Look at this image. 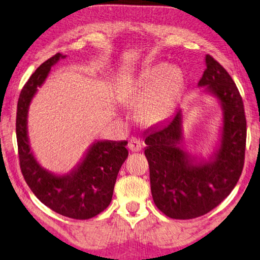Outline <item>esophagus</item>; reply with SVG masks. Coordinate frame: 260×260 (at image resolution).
<instances>
[{
    "label": "esophagus",
    "instance_id": "obj_1",
    "mask_svg": "<svg viewBox=\"0 0 260 260\" xmlns=\"http://www.w3.org/2000/svg\"><path fill=\"white\" fill-rule=\"evenodd\" d=\"M127 147H129V150L131 152H139V151H142V148H143V143L139 138L131 137L129 139V143H127Z\"/></svg>",
    "mask_w": 260,
    "mask_h": 260
}]
</instances>
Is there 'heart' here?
I'll return each mask as SVG.
<instances>
[{
  "instance_id": "b5f03b06",
  "label": "heart",
  "mask_w": 260,
  "mask_h": 260,
  "mask_svg": "<svg viewBox=\"0 0 260 260\" xmlns=\"http://www.w3.org/2000/svg\"><path fill=\"white\" fill-rule=\"evenodd\" d=\"M184 77L176 67L158 64L143 71L131 101L139 104L137 115L146 124L164 121L172 113L183 88Z\"/></svg>"
}]
</instances>
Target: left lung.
Wrapping results in <instances>:
<instances>
[{
	"label": "left lung",
	"instance_id": "1",
	"mask_svg": "<svg viewBox=\"0 0 260 260\" xmlns=\"http://www.w3.org/2000/svg\"><path fill=\"white\" fill-rule=\"evenodd\" d=\"M199 86L222 104V139L214 160L193 165L178 146L182 114L151 130L145 138L152 197L156 207L172 219L189 220L213 210L235 188L243 170L246 118L240 91L227 70L211 55Z\"/></svg>",
	"mask_w": 260,
	"mask_h": 260
}]
</instances>
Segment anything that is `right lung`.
<instances>
[{
	"label": "right lung",
	"mask_w": 260,
	"mask_h": 260,
	"mask_svg": "<svg viewBox=\"0 0 260 260\" xmlns=\"http://www.w3.org/2000/svg\"><path fill=\"white\" fill-rule=\"evenodd\" d=\"M62 54H55L38 68L22 88L17 104L16 136L19 166L25 182L41 203L56 213L76 220L100 214L112 202L121 166L127 158V142L93 144L79 167L66 176H55L40 167L28 145L27 112L37 87L45 82L50 68Z\"/></svg>",
	"instance_id": "right-lung-1"
}]
</instances>
